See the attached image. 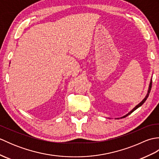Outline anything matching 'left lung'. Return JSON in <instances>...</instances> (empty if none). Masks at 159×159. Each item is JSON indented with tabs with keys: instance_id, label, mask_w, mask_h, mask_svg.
I'll list each match as a JSON object with an SVG mask.
<instances>
[{
	"instance_id": "1",
	"label": "left lung",
	"mask_w": 159,
	"mask_h": 159,
	"mask_svg": "<svg viewBox=\"0 0 159 159\" xmlns=\"http://www.w3.org/2000/svg\"><path fill=\"white\" fill-rule=\"evenodd\" d=\"M152 79H151V80H150V85H149V88H148V93L146 94V97H145L144 98V99L142 100V101H141V102H140V103H139V104H137V105L135 107H134L133 108V109H132L130 111V112L129 113H127L126 115H125V116H123L122 117H121V118H123V117H126V116H128V115H130V114H131L132 113H133V111H135L137 109H138V108H139V107H140L141 105H142V104L145 102H146V100H147V98H148V96H149V94H150V91H151V88H152ZM117 119H119V118H117Z\"/></svg>"
}]
</instances>
